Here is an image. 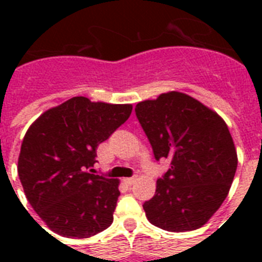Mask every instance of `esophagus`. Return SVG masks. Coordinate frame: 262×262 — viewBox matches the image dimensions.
<instances>
[{
  "instance_id": "1",
  "label": "esophagus",
  "mask_w": 262,
  "mask_h": 262,
  "mask_svg": "<svg viewBox=\"0 0 262 262\" xmlns=\"http://www.w3.org/2000/svg\"><path fill=\"white\" fill-rule=\"evenodd\" d=\"M135 181H136L135 177H132V178H123V182L126 183L127 186H130V185H133V183H135Z\"/></svg>"
}]
</instances>
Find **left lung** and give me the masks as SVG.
<instances>
[{
    "mask_svg": "<svg viewBox=\"0 0 262 262\" xmlns=\"http://www.w3.org/2000/svg\"><path fill=\"white\" fill-rule=\"evenodd\" d=\"M135 110L155 159L170 160L155 195L143 205L147 219L171 232L203 227L227 197L238 166L227 123L177 91L137 103Z\"/></svg>",
    "mask_w": 262,
    "mask_h": 262,
    "instance_id": "8db88e82",
    "label": "left lung"
}]
</instances>
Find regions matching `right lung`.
I'll return each instance as SVG.
<instances>
[{
  "label": "right lung",
  "instance_id": "right-lung-1",
  "mask_svg": "<svg viewBox=\"0 0 262 262\" xmlns=\"http://www.w3.org/2000/svg\"><path fill=\"white\" fill-rule=\"evenodd\" d=\"M132 108L75 96L28 127L18 178L31 207L53 232L90 238L110 227L119 181L91 171L98 145L130 117Z\"/></svg>",
  "mask_w": 262,
  "mask_h": 262
}]
</instances>
